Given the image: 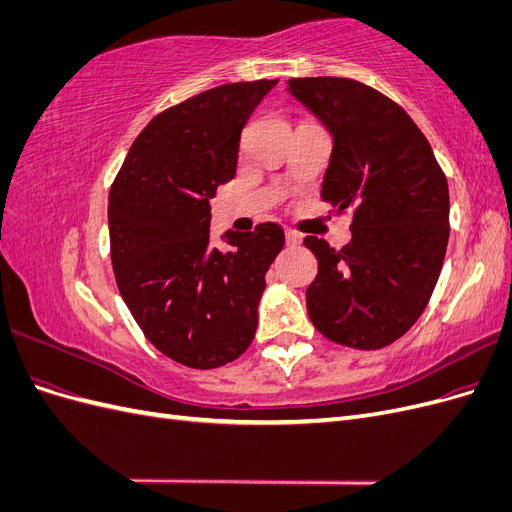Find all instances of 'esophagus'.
I'll list each match as a JSON object with an SVG mask.
<instances>
[{
    "label": "esophagus",
    "mask_w": 512,
    "mask_h": 512,
    "mask_svg": "<svg viewBox=\"0 0 512 512\" xmlns=\"http://www.w3.org/2000/svg\"><path fill=\"white\" fill-rule=\"evenodd\" d=\"M286 243L288 245H299L301 243V235L297 230H292V228H286Z\"/></svg>",
    "instance_id": "esophagus-1"
}]
</instances>
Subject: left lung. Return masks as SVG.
I'll list each match as a JSON object with an SVG mask.
<instances>
[{
  "label": "left lung",
  "instance_id": "obj_1",
  "mask_svg": "<svg viewBox=\"0 0 512 512\" xmlns=\"http://www.w3.org/2000/svg\"><path fill=\"white\" fill-rule=\"evenodd\" d=\"M288 91L333 136L320 196L352 209V239L335 250L305 237L318 260L307 314L335 344L378 350L423 314L448 243V183L425 134L374 87L337 76L290 79Z\"/></svg>",
  "mask_w": 512,
  "mask_h": 512
}]
</instances>
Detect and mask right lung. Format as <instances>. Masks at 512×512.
<instances>
[{"mask_svg": "<svg viewBox=\"0 0 512 512\" xmlns=\"http://www.w3.org/2000/svg\"><path fill=\"white\" fill-rule=\"evenodd\" d=\"M275 81L228 83L153 117L108 194L111 262L145 337L192 369L222 367L252 344L265 273L284 230L262 222L209 243L218 185L237 170L241 130Z\"/></svg>", "mask_w": 512, "mask_h": 512, "instance_id": "add662e5", "label": "right lung"}]
</instances>
